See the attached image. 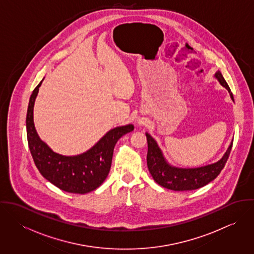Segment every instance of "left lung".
Returning a JSON list of instances; mask_svg holds the SVG:
<instances>
[{
    "label": "left lung",
    "mask_w": 254,
    "mask_h": 254,
    "mask_svg": "<svg viewBox=\"0 0 254 254\" xmlns=\"http://www.w3.org/2000/svg\"><path fill=\"white\" fill-rule=\"evenodd\" d=\"M214 76L219 83L229 91L234 101L233 94L222 73L218 70ZM145 136L147 141L146 162L148 171L158 185L173 190H196L213 181L224 168L233 145L232 142L224 156L215 163L197 168H178L170 165L166 161L157 143L149 134L145 133Z\"/></svg>",
    "instance_id": "obj_1"
}]
</instances>
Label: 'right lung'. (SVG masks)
<instances>
[{"label": "right lung", "instance_id": "add662e5", "mask_svg": "<svg viewBox=\"0 0 254 254\" xmlns=\"http://www.w3.org/2000/svg\"><path fill=\"white\" fill-rule=\"evenodd\" d=\"M44 80V79H43ZM43 80L34 89L26 115L27 141L38 170L59 189L72 193H87L99 188L109 175L114 145L134 126L128 124L111 129L96 145L84 153L65 156L53 151L38 136L33 109Z\"/></svg>", "mask_w": 254, "mask_h": 254}]
</instances>
